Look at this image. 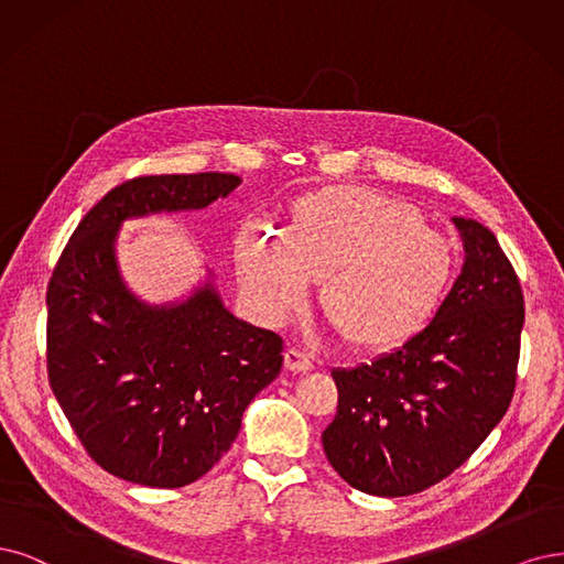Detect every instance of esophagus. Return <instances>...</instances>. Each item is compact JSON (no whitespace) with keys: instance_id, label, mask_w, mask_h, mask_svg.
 Instances as JSON below:
<instances>
[{"instance_id":"obj_1","label":"esophagus","mask_w":564,"mask_h":564,"mask_svg":"<svg viewBox=\"0 0 564 564\" xmlns=\"http://www.w3.org/2000/svg\"><path fill=\"white\" fill-rule=\"evenodd\" d=\"M283 367H285L288 371H293V373H304V371H308L311 367H314V362H311V358L306 356L304 350L288 348V350L283 352Z\"/></svg>"}]
</instances>
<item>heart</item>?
Segmentation results:
<instances>
[{
  "label": "heart",
  "instance_id": "b5f03b06",
  "mask_svg": "<svg viewBox=\"0 0 564 564\" xmlns=\"http://www.w3.org/2000/svg\"><path fill=\"white\" fill-rule=\"evenodd\" d=\"M235 267L256 314L279 325L323 281L321 302L346 341L390 352L419 339L451 295L455 258L413 204L360 185L300 197L285 229L246 220Z\"/></svg>",
  "mask_w": 564,
  "mask_h": 564
}]
</instances>
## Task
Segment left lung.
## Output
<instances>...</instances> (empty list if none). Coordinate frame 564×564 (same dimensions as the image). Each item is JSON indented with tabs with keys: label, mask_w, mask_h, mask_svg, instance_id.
<instances>
[{
	"label": "left lung",
	"mask_w": 564,
	"mask_h": 564,
	"mask_svg": "<svg viewBox=\"0 0 564 564\" xmlns=\"http://www.w3.org/2000/svg\"><path fill=\"white\" fill-rule=\"evenodd\" d=\"M465 264L427 332L352 369H335L329 465L379 497L421 492L453 474L507 413L525 323L523 290L495 235L453 218Z\"/></svg>",
	"instance_id": "left-lung-1"
}]
</instances>
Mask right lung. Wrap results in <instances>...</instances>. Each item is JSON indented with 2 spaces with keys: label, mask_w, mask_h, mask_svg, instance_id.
<instances>
[{
  "label": "right lung",
  "mask_w": 564,
  "mask_h": 564,
  "mask_svg": "<svg viewBox=\"0 0 564 564\" xmlns=\"http://www.w3.org/2000/svg\"><path fill=\"white\" fill-rule=\"evenodd\" d=\"M239 183L220 172L124 181L78 223L53 269V394L93 460L130 484L197 481L281 371L283 339L229 314L212 279L187 300L158 306L134 297L118 271L124 220L204 208Z\"/></svg>",
  "instance_id": "right-lung-1"
}]
</instances>
